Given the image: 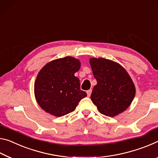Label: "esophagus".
<instances>
[{"label":"esophagus","mask_w":158,"mask_h":158,"mask_svg":"<svg viewBox=\"0 0 158 158\" xmlns=\"http://www.w3.org/2000/svg\"><path fill=\"white\" fill-rule=\"evenodd\" d=\"M91 93H92V89H89L87 91V97H90V95H91Z\"/></svg>","instance_id":"34e87169"}]
</instances>
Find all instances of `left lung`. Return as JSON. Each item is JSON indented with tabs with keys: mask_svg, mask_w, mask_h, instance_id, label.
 Segmentation results:
<instances>
[{
	"mask_svg": "<svg viewBox=\"0 0 158 158\" xmlns=\"http://www.w3.org/2000/svg\"><path fill=\"white\" fill-rule=\"evenodd\" d=\"M89 64L97 83L91 100L102 114L115 117L130 106L136 88L123 66L104 58H90Z\"/></svg>",
	"mask_w": 158,
	"mask_h": 158,
	"instance_id": "8db88e82",
	"label": "left lung"
}]
</instances>
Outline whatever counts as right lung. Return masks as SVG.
I'll use <instances>...</instances> for the list:
<instances>
[{"instance_id":"right-lung-1","label":"right lung","mask_w":158,"mask_h":158,"mask_svg":"<svg viewBox=\"0 0 158 158\" xmlns=\"http://www.w3.org/2000/svg\"><path fill=\"white\" fill-rule=\"evenodd\" d=\"M81 65L77 59L65 56L51 61L41 69L34 83V94L45 112L61 117L73 112L80 101L87 96L74 75Z\"/></svg>"}]
</instances>
